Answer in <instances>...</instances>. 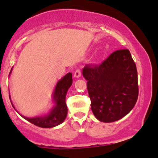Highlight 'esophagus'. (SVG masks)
<instances>
[{
    "label": "esophagus",
    "mask_w": 158,
    "mask_h": 158,
    "mask_svg": "<svg viewBox=\"0 0 158 158\" xmlns=\"http://www.w3.org/2000/svg\"><path fill=\"white\" fill-rule=\"evenodd\" d=\"M81 70L79 69H77V70H76L75 72H74V77L79 78V77H81Z\"/></svg>",
    "instance_id": "obj_1"
}]
</instances>
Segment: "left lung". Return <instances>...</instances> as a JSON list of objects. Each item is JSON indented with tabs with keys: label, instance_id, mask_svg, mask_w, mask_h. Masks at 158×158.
<instances>
[{
	"label": "left lung",
	"instance_id": "obj_1",
	"mask_svg": "<svg viewBox=\"0 0 158 158\" xmlns=\"http://www.w3.org/2000/svg\"><path fill=\"white\" fill-rule=\"evenodd\" d=\"M83 77L93 114L99 121L119 120L133 109L139 96L136 65L128 49L111 53L100 65H86Z\"/></svg>",
	"mask_w": 158,
	"mask_h": 158
}]
</instances>
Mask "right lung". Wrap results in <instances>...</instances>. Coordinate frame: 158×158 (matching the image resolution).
<instances>
[{"instance_id": "right-lung-1", "label": "right lung", "mask_w": 158, "mask_h": 158, "mask_svg": "<svg viewBox=\"0 0 158 158\" xmlns=\"http://www.w3.org/2000/svg\"><path fill=\"white\" fill-rule=\"evenodd\" d=\"M11 72V70L10 73ZM72 73H69L57 82L53 93V101L55 102V106L47 115L33 117V118H28L21 115L22 117L33 125L44 128L53 127L61 124L65 120L67 116L68 108L65 103V96L68 89L72 85ZM11 105L15 108L12 103Z\"/></svg>"}]
</instances>
